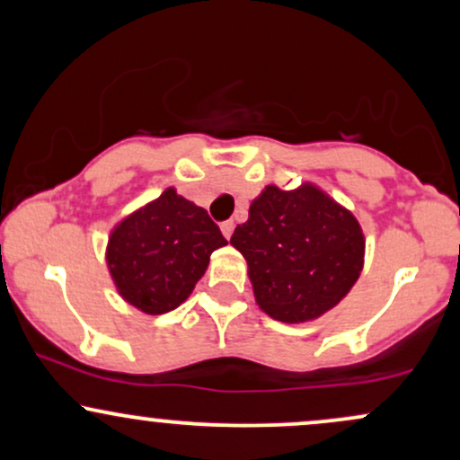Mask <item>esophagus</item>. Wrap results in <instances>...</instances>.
<instances>
[{
  "label": "esophagus",
  "instance_id": "obj_1",
  "mask_svg": "<svg viewBox=\"0 0 460 460\" xmlns=\"http://www.w3.org/2000/svg\"><path fill=\"white\" fill-rule=\"evenodd\" d=\"M234 220H225L223 225H220V229H223V235L226 237V240H229L231 237V234H234Z\"/></svg>",
  "mask_w": 460,
  "mask_h": 460
}]
</instances>
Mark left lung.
Here are the masks:
<instances>
[{
  "label": "left lung",
  "instance_id": "8db88e82",
  "mask_svg": "<svg viewBox=\"0 0 460 460\" xmlns=\"http://www.w3.org/2000/svg\"><path fill=\"white\" fill-rule=\"evenodd\" d=\"M231 244L248 263L257 305L288 324L335 307L358 279L366 248L355 216L314 186H268Z\"/></svg>",
  "mask_w": 460,
  "mask_h": 460
}]
</instances>
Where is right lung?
<instances>
[{
	"instance_id": "obj_1",
	"label": "right lung",
	"mask_w": 460,
	"mask_h": 460,
	"mask_svg": "<svg viewBox=\"0 0 460 460\" xmlns=\"http://www.w3.org/2000/svg\"><path fill=\"white\" fill-rule=\"evenodd\" d=\"M225 244L209 214L171 188L116 226L108 266L128 303L160 315L190 296L212 252Z\"/></svg>"
}]
</instances>
